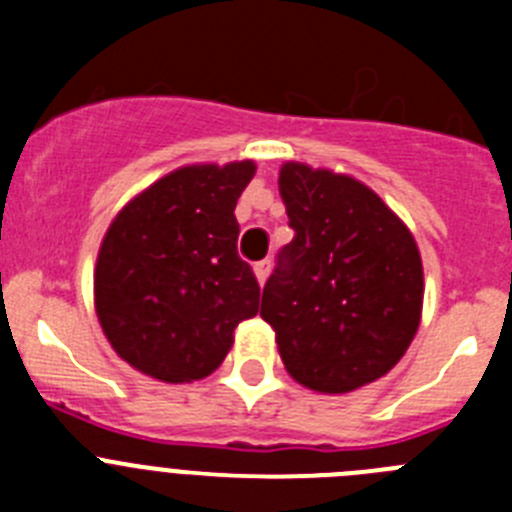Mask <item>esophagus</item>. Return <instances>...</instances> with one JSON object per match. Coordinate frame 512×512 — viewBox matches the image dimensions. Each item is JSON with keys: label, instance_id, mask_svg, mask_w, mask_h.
Wrapping results in <instances>:
<instances>
[{"label": "esophagus", "instance_id": "esophagus-1", "mask_svg": "<svg viewBox=\"0 0 512 512\" xmlns=\"http://www.w3.org/2000/svg\"><path fill=\"white\" fill-rule=\"evenodd\" d=\"M269 271H271V261H259V264L253 266V274H256L259 284L266 282V277H269Z\"/></svg>", "mask_w": 512, "mask_h": 512}]
</instances>
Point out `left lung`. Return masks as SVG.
<instances>
[{
  "label": "left lung",
  "instance_id": "1",
  "mask_svg": "<svg viewBox=\"0 0 512 512\" xmlns=\"http://www.w3.org/2000/svg\"><path fill=\"white\" fill-rule=\"evenodd\" d=\"M292 243L261 297L289 377L323 395L384 377L413 343L423 264L413 233L346 174L287 161L279 171Z\"/></svg>",
  "mask_w": 512,
  "mask_h": 512
}]
</instances>
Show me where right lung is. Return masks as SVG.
<instances>
[{
	"label": "right lung",
	"mask_w": 512,
	"mask_h": 512,
	"mask_svg": "<svg viewBox=\"0 0 512 512\" xmlns=\"http://www.w3.org/2000/svg\"><path fill=\"white\" fill-rule=\"evenodd\" d=\"M253 161L171 171L117 212L99 246L94 307L122 361L158 379H205L233 330L259 312L261 287L238 256L233 210Z\"/></svg>",
	"instance_id": "right-lung-1"
}]
</instances>
